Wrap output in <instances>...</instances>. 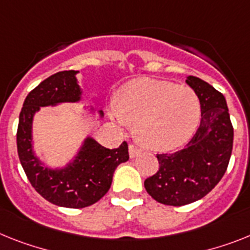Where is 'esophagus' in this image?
<instances>
[{"instance_id":"esophagus-1","label":"esophagus","mask_w":250,"mask_h":250,"mask_svg":"<svg viewBox=\"0 0 250 250\" xmlns=\"http://www.w3.org/2000/svg\"><path fill=\"white\" fill-rule=\"evenodd\" d=\"M128 151H129V157H132V159H133V157H136V156H138V155L141 154V150H140V148H138L137 146H136V145H133V144L129 145Z\"/></svg>"}]
</instances>
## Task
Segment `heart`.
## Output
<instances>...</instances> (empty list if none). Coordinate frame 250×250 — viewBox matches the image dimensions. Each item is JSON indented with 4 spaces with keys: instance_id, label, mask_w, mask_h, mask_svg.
I'll list each match as a JSON object with an SVG mask.
<instances>
[{
    "instance_id": "obj_1",
    "label": "heart",
    "mask_w": 250,
    "mask_h": 250,
    "mask_svg": "<svg viewBox=\"0 0 250 250\" xmlns=\"http://www.w3.org/2000/svg\"><path fill=\"white\" fill-rule=\"evenodd\" d=\"M109 112L119 125L136 123L138 140L155 151L189 141L201 119V103L190 87L152 79L133 80L119 91Z\"/></svg>"
}]
</instances>
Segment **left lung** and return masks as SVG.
Here are the masks:
<instances>
[{"label":"left lung","instance_id":"obj_1","mask_svg":"<svg viewBox=\"0 0 250 250\" xmlns=\"http://www.w3.org/2000/svg\"><path fill=\"white\" fill-rule=\"evenodd\" d=\"M186 83L200 99V127L184 148L156 154L159 170L145 180L148 194L167 206H184L211 192L228 169L234 141L225 96L198 77Z\"/></svg>","mask_w":250,"mask_h":250}]
</instances>
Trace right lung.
Instances as JSON below:
<instances>
[{
    "mask_svg": "<svg viewBox=\"0 0 250 250\" xmlns=\"http://www.w3.org/2000/svg\"><path fill=\"white\" fill-rule=\"evenodd\" d=\"M77 71L54 73L28 94L19 117L16 144L20 163L34 189L53 205L83 208L96 203L110 188L113 173L129 159L125 141L117 148H106L87 138L76 160L66 169L50 170L43 167L31 148V123L41 106L57 103L79 102L81 91L75 75Z\"/></svg>",
    "mask_w": 250,
    "mask_h": 250,
    "instance_id": "add662e5",
    "label": "right lung"
}]
</instances>
